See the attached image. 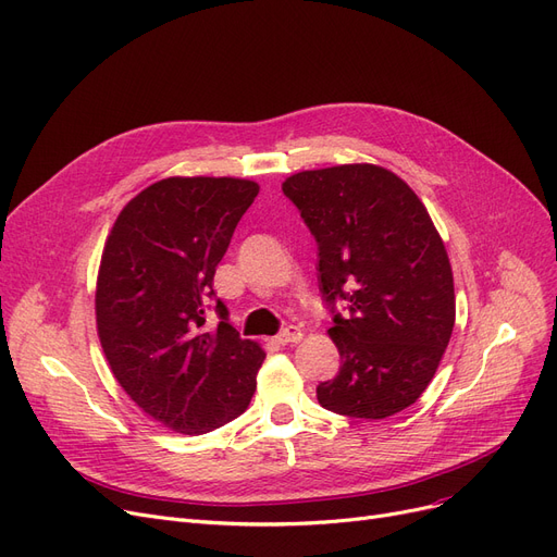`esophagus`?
I'll use <instances>...</instances> for the list:
<instances>
[{"label": "esophagus", "mask_w": 557, "mask_h": 557, "mask_svg": "<svg viewBox=\"0 0 557 557\" xmlns=\"http://www.w3.org/2000/svg\"><path fill=\"white\" fill-rule=\"evenodd\" d=\"M302 339V331L298 325H286L282 333H277L275 335V342L277 344H296V342H300Z\"/></svg>", "instance_id": "esophagus-1"}]
</instances>
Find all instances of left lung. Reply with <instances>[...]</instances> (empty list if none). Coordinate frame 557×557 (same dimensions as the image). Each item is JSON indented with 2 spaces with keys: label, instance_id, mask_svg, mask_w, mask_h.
I'll list each match as a JSON object with an SVG mask.
<instances>
[{
  "label": "left lung",
  "instance_id": "8db88e82",
  "mask_svg": "<svg viewBox=\"0 0 557 557\" xmlns=\"http://www.w3.org/2000/svg\"><path fill=\"white\" fill-rule=\"evenodd\" d=\"M319 245V289L342 364L317 399L383 420L416 404L455 327V280L424 203L376 164L298 172L282 183ZM345 302V314L334 310Z\"/></svg>",
  "mask_w": 557,
  "mask_h": 557
}]
</instances>
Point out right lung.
<instances>
[{"mask_svg":"<svg viewBox=\"0 0 557 557\" xmlns=\"http://www.w3.org/2000/svg\"><path fill=\"white\" fill-rule=\"evenodd\" d=\"M257 195L247 178H162L126 203L102 250V351L126 395L178 434L232 422L257 389L265 354L238 337L213 292L215 265ZM211 299L221 321L206 329Z\"/></svg>","mask_w":557,"mask_h":557,"instance_id":"1","label":"right lung"}]
</instances>
